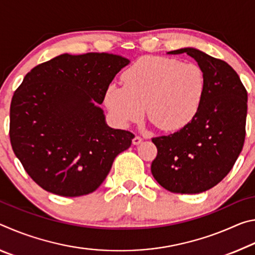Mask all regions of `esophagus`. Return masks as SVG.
<instances>
[{"instance_id": "34e87169", "label": "esophagus", "mask_w": 255, "mask_h": 255, "mask_svg": "<svg viewBox=\"0 0 255 255\" xmlns=\"http://www.w3.org/2000/svg\"><path fill=\"white\" fill-rule=\"evenodd\" d=\"M140 143H141V138L139 136L133 137V139H132V144L133 145H139Z\"/></svg>"}]
</instances>
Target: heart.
<instances>
[{
  "mask_svg": "<svg viewBox=\"0 0 255 255\" xmlns=\"http://www.w3.org/2000/svg\"><path fill=\"white\" fill-rule=\"evenodd\" d=\"M124 85L112 83L105 103L122 126L148 118L164 131H178L197 117L204 101L207 79L193 63L159 56L139 58L123 74Z\"/></svg>",
  "mask_w": 255,
  "mask_h": 255,
  "instance_id": "b5f03b06",
  "label": "heart"
}]
</instances>
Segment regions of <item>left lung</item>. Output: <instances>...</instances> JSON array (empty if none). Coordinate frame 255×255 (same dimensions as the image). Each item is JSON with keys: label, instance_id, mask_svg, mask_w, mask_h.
I'll list each match as a JSON object with an SVG mask.
<instances>
[{"label": "left lung", "instance_id": "left-lung-1", "mask_svg": "<svg viewBox=\"0 0 255 255\" xmlns=\"http://www.w3.org/2000/svg\"><path fill=\"white\" fill-rule=\"evenodd\" d=\"M185 53L205 72L206 94L197 117L169 136L152 139L157 147L152 162L154 179L174 193H200L230 173L245 139L248 92L226 62L187 47L167 54Z\"/></svg>", "mask_w": 255, "mask_h": 255}]
</instances>
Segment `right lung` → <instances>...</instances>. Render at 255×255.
<instances>
[{"instance_id": "obj_1", "label": "right lung", "mask_w": 255, "mask_h": 255, "mask_svg": "<svg viewBox=\"0 0 255 255\" xmlns=\"http://www.w3.org/2000/svg\"><path fill=\"white\" fill-rule=\"evenodd\" d=\"M130 60L119 55L62 54L24 76L10 107V139L34 182L54 195H89L107 178L133 133L114 129L100 108Z\"/></svg>"}]
</instances>
